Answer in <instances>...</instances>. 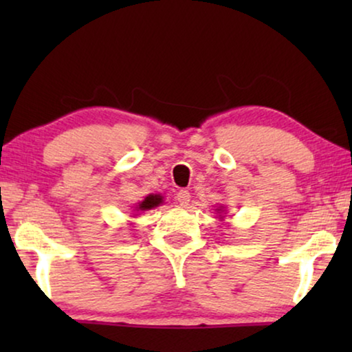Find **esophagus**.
Segmentation results:
<instances>
[{"instance_id":"1","label":"esophagus","mask_w":352,"mask_h":352,"mask_svg":"<svg viewBox=\"0 0 352 352\" xmlns=\"http://www.w3.org/2000/svg\"><path fill=\"white\" fill-rule=\"evenodd\" d=\"M176 201L177 204H179L181 206H187L189 205V201H190V194H189V190H179L176 194Z\"/></svg>"}]
</instances>
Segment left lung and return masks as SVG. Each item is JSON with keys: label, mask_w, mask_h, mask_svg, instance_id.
Returning <instances> with one entry per match:
<instances>
[{"label": "left lung", "mask_w": 352, "mask_h": 352, "mask_svg": "<svg viewBox=\"0 0 352 352\" xmlns=\"http://www.w3.org/2000/svg\"><path fill=\"white\" fill-rule=\"evenodd\" d=\"M218 213H221V208H219V210H218Z\"/></svg>", "instance_id": "left-lung-1"}]
</instances>
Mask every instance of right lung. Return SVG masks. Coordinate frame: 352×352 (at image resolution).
<instances>
[{"instance_id":"1","label":"right lung","mask_w":352,"mask_h":352,"mask_svg":"<svg viewBox=\"0 0 352 352\" xmlns=\"http://www.w3.org/2000/svg\"><path fill=\"white\" fill-rule=\"evenodd\" d=\"M160 204H163V197L160 194H151L144 199L141 204L136 206V211H146V210H152L158 206Z\"/></svg>"}]
</instances>
